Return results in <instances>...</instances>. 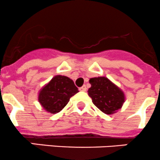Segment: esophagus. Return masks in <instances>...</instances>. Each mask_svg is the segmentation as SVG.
<instances>
[{
  "label": "esophagus",
  "mask_w": 160,
  "mask_h": 160,
  "mask_svg": "<svg viewBox=\"0 0 160 160\" xmlns=\"http://www.w3.org/2000/svg\"><path fill=\"white\" fill-rule=\"evenodd\" d=\"M86 89H87V88H86V86H85V85H83V86L80 87V88H79V90L81 92H85V91H86Z\"/></svg>",
  "instance_id": "1"
}]
</instances>
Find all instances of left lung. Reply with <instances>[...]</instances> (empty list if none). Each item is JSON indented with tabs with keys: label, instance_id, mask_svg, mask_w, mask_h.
Returning a JSON list of instances; mask_svg holds the SVG:
<instances>
[{
	"label": "left lung",
	"instance_id": "left-lung-1",
	"mask_svg": "<svg viewBox=\"0 0 160 160\" xmlns=\"http://www.w3.org/2000/svg\"><path fill=\"white\" fill-rule=\"evenodd\" d=\"M91 87L88 94L93 104L106 114H113L122 107L125 101L121 88L106 77H96L89 79Z\"/></svg>",
	"mask_w": 160,
	"mask_h": 160
}]
</instances>
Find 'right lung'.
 I'll list each match as a JSON object with an SVG mask.
<instances>
[{"mask_svg":"<svg viewBox=\"0 0 160 160\" xmlns=\"http://www.w3.org/2000/svg\"><path fill=\"white\" fill-rule=\"evenodd\" d=\"M77 92L78 88L71 78L64 75H56L41 88L38 100L46 111L58 113Z\"/></svg>","mask_w":160,"mask_h":160,"instance_id":"add662e5","label":"right lung"}]
</instances>
